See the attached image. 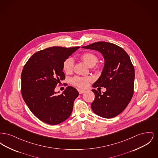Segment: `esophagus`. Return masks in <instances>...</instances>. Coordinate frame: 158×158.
I'll use <instances>...</instances> for the list:
<instances>
[{"mask_svg":"<svg viewBox=\"0 0 158 158\" xmlns=\"http://www.w3.org/2000/svg\"><path fill=\"white\" fill-rule=\"evenodd\" d=\"M78 92H79V94H83V92H85V90H82V89H78Z\"/></svg>","mask_w":158,"mask_h":158,"instance_id":"esophagus-1","label":"esophagus"}]
</instances>
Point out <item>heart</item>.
I'll return each instance as SVG.
<instances>
[{
  "mask_svg": "<svg viewBox=\"0 0 158 158\" xmlns=\"http://www.w3.org/2000/svg\"><path fill=\"white\" fill-rule=\"evenodd\" d=\"M81 59L89 66L92 67L98 62V57L94 53H85L81 56ZM74 66V61L72 58H68L64 60L63 64V68L64 72L70 74L72 72ZM91 79L89 77H82L76 76L72 79L71 82L73 85L79 88H86Z\"/></svg>",
  "mask_w": 158,
  "mask_h": 158,
  "instance_id": "1",
  "label": "heart"
}]
</instances>
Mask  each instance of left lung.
Segmentation results:
<instances>
[{"label": "left lung", "mask_w": 158, "mask_h": 158, "mask_svg": "<svg viewBox=\"0 0 158 158\" xmlns=\"http://www.w3.org/2000/svg\"><path fill=\"white\" fill-rule=\"evenodd\" d=\"M82 48L98 51L105 61L101 75L92 86L104 87L106 91L101 94L92 90L95 94L92 110L101 117L113 118L127 107L133 95L135 73L130 58L121 47L110 43L96 42Z\"/></svg>", "instance_id": "left-lung-1"}]
</instances>
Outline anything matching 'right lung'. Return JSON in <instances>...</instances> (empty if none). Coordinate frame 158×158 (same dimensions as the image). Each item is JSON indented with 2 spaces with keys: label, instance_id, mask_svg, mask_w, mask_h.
I'll return each instance as SVG.
<instances>
[{
  "label": "right lung",
  "instance_id": "1",
  "mask_svg": "<svg viewBox=\"0 0 158 158\" xmlns=\"http://www.w3.org/2000/svg\"><path fill=\"white\" fill-rule=\"evenodd\" d=\"M79 47H52L34 54L23 69L21 93L31 111L39 120L56 125L71 115L78 91L68 86L60 95L54 89L65 79L63 64Z\"/></svg>",
  "mask_w": 158,
  "mask_h": 158
}]
</instances>
